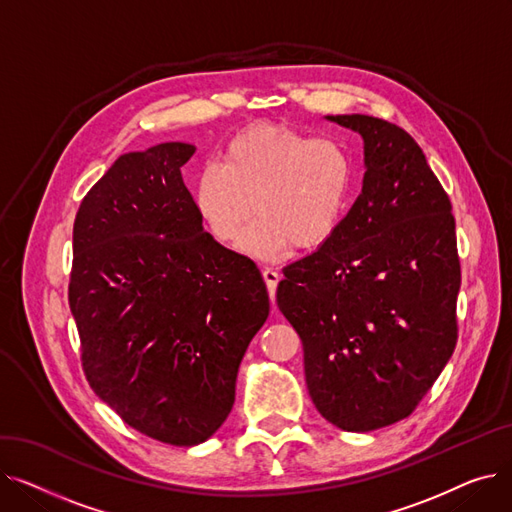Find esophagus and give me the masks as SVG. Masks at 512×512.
I'll list each match as a JSON object with an SVG mask.
<instances>
[{
    "mask_svg": "<svg viewBox=\"0 0 512 512\" xmlns=\"http://www.w3.org/2000/svg\"><path fill=\"white\" fill-rule=\"evenodd\" d=\"M263 280L267 284V292H270V299L274 303L276 299V288H278V282H280V274L276 270H272V267H263Z\"/></svg>",
    "mask_w": 512,
    "mask_h": 512,
    "instance_id": "esophagus-1",
    "label": "esophagus"
}]
</instances>
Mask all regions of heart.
Returning <instances> with one entry per match:
<instances>
[{
  "label": "heart",
  "mask_w": 512,
  "mask_h": 512,
  "mask_svg": "<svg viewBox=\"0 0 512 512\" xmlns=\"http://www.w3.org/2000/svg\"><path fill=\"white\" fill-rule=\"evenodd\" d=\"M355 188V161L336 139H313L288 126L240 132L224 164L207 161L195 178V207L211 236L232 245L249 218L240 249L270 259L290 245L324 247L340 228Z\"/></svg>",
  "instance_id": "obj_1"
}]
</instances>
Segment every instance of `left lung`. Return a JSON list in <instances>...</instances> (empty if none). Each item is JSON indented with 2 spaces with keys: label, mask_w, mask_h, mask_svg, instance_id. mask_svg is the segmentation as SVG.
I'll list each match as a JSON object with an SVG mask.
<instances>
[{
  "label": "left lung",
  "mask_w": 512,
  "mask_h": 512,
  "mask_svg": "<svg viewBox=\"0 0 512 512\" xmlns=\"http://www.w3.org/2000/svg\"><path fill=\"white\" fill-rule=\"evenodd\" d=\"M363 188L336 234L284 267L276 301L297 330L315 409L344 432L409 417L456 346L461 263L448 195L407 130L351 114Z\"/></svg>",
  "instance_id": "left-lung-1"
}]
</instances>
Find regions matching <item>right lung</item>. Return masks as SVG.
<instances>
[{
	"label": "right lung",
	"mask_w": 512,
	"mask_h": 512,
	"mask_svg": "<svg viewBox=\"0 0 512 512\" xmlns=\"http://www.w3.org/2000/svg\"><path fill=\"white\" fill-rule=\"evenodd\" d=\"M195 145L120 155L83 199L68 303L93 392L137 432L209 440L270 315L257 265L203 230L180 168Z\"/></svg>",
	"instance_id": "add662e5"
}]
</instances>
